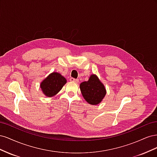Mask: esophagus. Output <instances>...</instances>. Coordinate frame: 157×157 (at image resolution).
Returning a JSON list of instances; mask_svg holds the SVG:
<instances>
[{"mask_svg":"<svg viewBox=\"0 0 157 157\" xmlns=\"http://www.w3.org/2000/svg\"><path fill=\"white\" fill-rule=\"evenodd\" d=\"M70 80H71V81L77 82V83H78V82H79V80H78V79H76V78H70Z\"/></svg>","mask_w":157,"mask_h":157,"instance_id":"obj_1","label":"esophagus"}]
</instances>
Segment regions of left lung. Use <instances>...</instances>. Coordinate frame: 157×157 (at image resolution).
I'll use <instances>...</instances> for the list:
<instances>
[{
    "instance_id": "left-lung-1",
    "label": "left lung",
    "mask_w": 157,
    "mask_h": 157,
    "mask_svg": "<svg viewBox=\"0 0 157 157\" xmlns=\"http://www.w3.org/2000/svg\"><path fill=\"white\" fill-rule=\"evenodd\" d=\"M80 89L83 98L90 105H98L106 94L105 86L96 75H92L88 81L80 84Z\"/></svg>"
}]
</instances>
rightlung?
Returning <instances> with one entry per match:
<instances>
[{
    "label": "right lung",
    "instance_id": "add662e5",
    "mask_svg": "<svg viewBox=\"0 0 157 157\" xmlns=\"http://www.w3.org/2000/svg\"><path fill=\"white\" fill-rule=\"evenodd\" d=\"M67 82V80L58 73L50 74L40 83L42 92L47 97H52L58 94Z\"/></svg>",
    "mask_w": 157,
    "mask_h": 157
}]
</instances>
